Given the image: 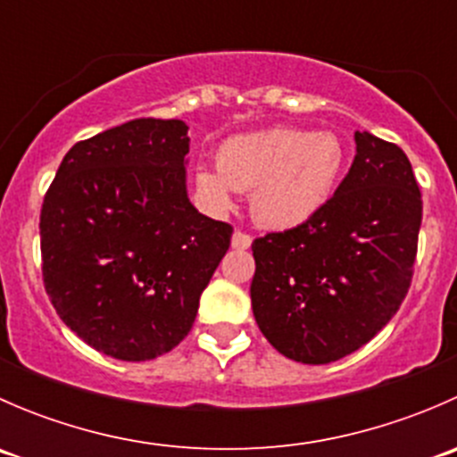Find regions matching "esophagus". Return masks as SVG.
Returning a JSON list of instances; mask_svg holds the SVG:
<instances>
[{
    "instance_id": "obj_1",
    "label": "esophagus",
    "mask_w": 457,
    "mask_h": 457,
    "mask_svg": "<svg viewBox=\"0 0 457 457\" xmlns=\"http://www.w3.org/2000/svg\"><path fill=\"white\" fill-rule=\"evenodd\" d=\"M252 245V237L247 232H241V229H237L232 237V247L234 250H247V247Z\"/></svg>"
}]
</instances>
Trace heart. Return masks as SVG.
<instances>
[{"instance_id": "b5f03b06", "label": "heart", "mask_w": 457, "mask_h": 457, "mask_svg": "<svg viewBox=\"0 0 457 457\" xmlns=\"http://www.w3.org/2000/svg\"><path fill=\"white\" fill-rule=\"evenodd\" d=\"M347 150L331 132L270 128L220 143L216 170H196V192L214 210H228L234 192H252V214L276 229L307 223L334 196Z\"/></svg>"}]
</instances>
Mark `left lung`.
<instances>
[{
	"label": "left lung",
	"instance_id": "8db88e82",
	"mask_svg": "<svg viewBox=\"0 0 457 457\" xmlns=\"http://www.w3.org/2000/svg\"><path fill=\"white\" fill-rule=\"evenodd\" d=\"M422 196L395 143L356 132V156L307 223L252 243V310L271 347L305 365L356 352L403 305L418 254Z\"/></svg>",
	"mask_w": 457,
	"mask_h": 457
}]
</instances>
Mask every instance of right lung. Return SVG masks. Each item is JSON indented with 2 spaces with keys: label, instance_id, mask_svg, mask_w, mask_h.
<instances>
[{
  "label": "right lung",
  "instance_id": "add662e5",
  "mask_svg": "<svg viewBox=\"0 0 457 457\" xmlns=\"http://www.w3.org/2000/svg\"><path fill=\"white\" fill-rule=\"evenodd\" d=\"M187 126L135 119L75 143L44 196L41 274L59 318L119 361H152L195 325L232 225L186 190Z\"/></svg>",
  "mask_w": 457,
  "mask_h": 457
}]
</instances>
